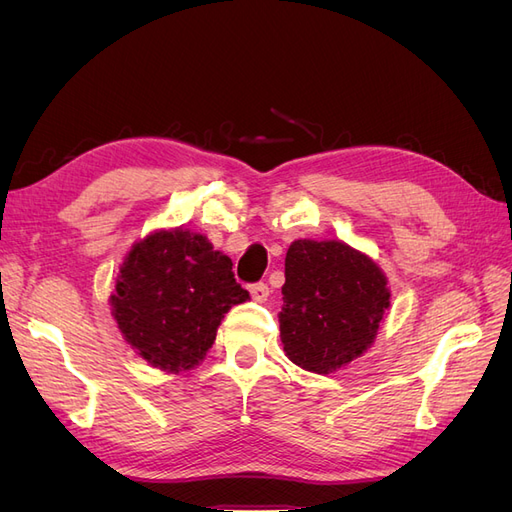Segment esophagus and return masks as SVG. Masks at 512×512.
<instances>
[{"instance_id":"34e87169","label":"esophagus","mask_w":512,"mask_h":512,"mask_svg":"<svg viewBox=\"0 0 512 512\" xmlns=\"http://www.w3.org/2000/svg\"><path fill=\"white\" fill-rule=\"evenodd\" d=\"M269 286L267 284H252L250 286V294H252V299L256 301V303H265L267 301V297H269Z\"/></svg>"}]
</instances>
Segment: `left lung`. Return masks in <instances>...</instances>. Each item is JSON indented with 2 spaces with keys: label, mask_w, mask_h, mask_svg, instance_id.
Here are the masks:
<instances>
[{
  "label": "left lung",
  "mask_w": 512,
  "mask_h": 512,
  "mask_svg": "<svg viewBox=\"0 0 512 512\" xmlns=\"http://www.w3.org/2000/svg\"><path fill=\"white\" fill-rule=\"evenodd\" d=\"M284 275L277 318L294 365L327 376L371 348L391 307L389 280L374 258L337 239H297Z\"/></svg>",
  "instance_id": "left-lung-1"
}]
</instances>
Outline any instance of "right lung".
Segmentation results:
<instances>
[{
	"label": "right lung",
	"mask_w": 512,
	"mask_h": 512,
	"mask_svg": "<svg viewBox=\"0 0 512 512\" xmlns=\"http://www.w3.org/2000/svg\"><path fill=\"white\" fill-rule=\"evenodd\" d=\"M250 299L232 260L188 228H158L123 258L108 299L123 339L166 374L203 363L232 307Z\"/></svg>",
	"instance_id": "1"
}]
</instances>
